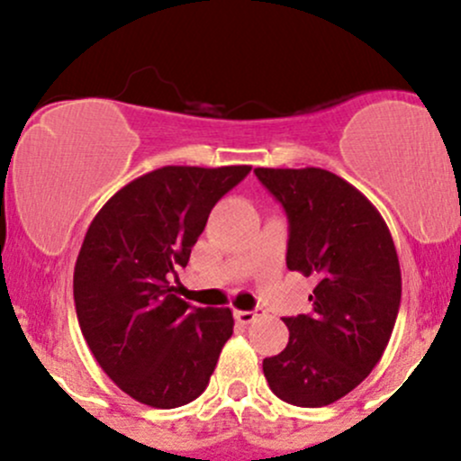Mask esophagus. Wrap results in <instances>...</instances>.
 <instances>
[{
  "label": "esophagus",
  "mask_w": 461,
  "mask_h": 461,
  "mask_svg": "<svg viewBox=\"0 0 461 461\" xmlns=\"http://www.w3.org/2000/svg\"><path fill=\"white\" fill-rule=\"evenodd\" d=\"M262 315H264V312L259 311V308H255V311H235L237 321H241V324H250V321L259 320Z\"/></svg>",
  "instance_id": "obj_1"
}]
</instances>
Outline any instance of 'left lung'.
<instances>
[{
  "instance_id": "8db88e82",
  "label": "left lung",
  "mask_w": 461,
  "mask_h": 461,
  "mask_svg": "<svg viewBox=\"0 0 461 461\" xmlns=\"http://www.w3.org/2000/svg\"><path fill=\"white\" fill-rule=\"evenodd\" d=\"M288 215L286 266L315 277L312 311L284 317L288 344L264 359L279 400L320 408L348 395L386 350L402 300L391 230L353 184L324 168H255Z\"/></svg>"
}]
</instances>
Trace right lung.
<instances>
[{
    "label": "right lung",
    "mask_w": 461,
    "mask_h": 461,
    "mask_svg": "<svg viewBox=\"0 0 461 461\" xmlns=\"http://www.w3.org/2000/svg\"><path fill=\"white\" fill-rule=\"evenodd\" d=\"M250 166H164L132 179L90 221L73 275L79 329L104 373L132 400L177 408L208 386L232 335L230 308L175 295L212 206Z\"/></svg>",
    "instance_id": "obj_1"
}]
</instances>
